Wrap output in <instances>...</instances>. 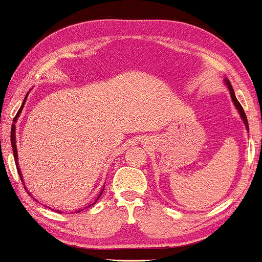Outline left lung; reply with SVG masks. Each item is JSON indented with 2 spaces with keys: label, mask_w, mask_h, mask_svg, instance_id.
Here are the masks:
<instances>
[{
  "label": "left lung",
  "mask_w": 262,
  "mask_h": 262,
  "mask_svg": "<svg viewBox=\"0 0 262 262\" xmlns=\"http://www.w3.org/2000/svg\"><path fill=\"white\" fill-rule=\"evenodd\" d=\"M225 85L227 86V89H228V91H230V95H231V98H232V102H233V104H234V106L235 108H237V111H238V113H239V115H241V118H242V120H243V122H244V125H245V128H247V131L249 132V125H248V119H247V115H245V113H244V109H243V106L241 105V103L238 102V99L235 98V95H234V91H233V87H232V85H231V82L228 81L227 79H225Z\"/></svg>",
  "instance_id": "1"
}]
</instances>
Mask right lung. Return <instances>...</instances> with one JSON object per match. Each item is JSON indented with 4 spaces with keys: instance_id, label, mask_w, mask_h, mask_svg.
I'll return each instance as SVG.
<instances>
[{
    "instance_id": "add662e5",
    "label": "right lung",
    "mask_w": 262,
    "mask_h": 262,
    "mask_svg": "<svg viewBox=\"0 0 262 262\" xmlns=\"http://www.w3.org/2000/svg\"><path fill=\"white\" fill-rule=\"evenodd\" d=\"M28 95H29V92L27 93V96H25V98H24V102H23V104H21V106H20V109H19L18 111V113H17V115H15V118L13 119V122H14V124L12 125V130H11V143H12V148H13V156H14V161H15V166H17V170H18V173H19V177H20V180H21V182H23V185H24V188H25V190H28V188L27 187H25V183H24V179H23V173H21V171H20V167H19V161H18V150H17V142H15V122H17V120H18V118H19V115H20V113H21V111H23V108H24V104H25V102H27V98H28ZM103 189H104V187H103ZM103 189L101 190V193H99L98 194V196H97V199L95 200V202L92 203V204H90L89 206H91V205H93V204H96V202L97 200L99 199V196L102 195V193H103ZM28 193L29 194L31 195V193L29 192L28 190ZM89 206H86L85 209H87L89 208ZM52 210H54V209H52ZM83 209H81V210H76L75 212H80V211H82ZM57 211H59V210H57Z\"/></svg>"
}]
</instances>
